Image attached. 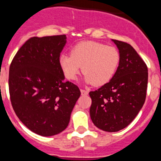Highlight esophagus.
<instances>
[{
  "label": "esophagus",
  "mask_w": 161,
  "mask_h": 161,
  "mask_svg": "<svg viewBox=\"0 0 161 161\" xmlns=\"http://www.w3.org/2000/svg\"><path fill=\"white\" fill-rule=\"evenodd\" d=\"M80 91H81V93H82V95H87L89 93V92L87 91V90H83V89H81Z\"/></svg>",
  "instance_id": "1"
}]
</instances>
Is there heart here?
<instances>
[{"mask_svg":"<svg viewBox=\"0 0 161 161\" xmlns=\"http://www.w3.org/2000/svg\"><path fill=\"white\" fill-rule=\"evenodd\" d=\"M119 63V53L113 46L93 41H84L71 49V56L62 54L59 64L65 77L75 80L82 70L84 82L105 85L113 78Z\"/></svg>","mask_w":161,"mask_h":161,"instance_id":"b5f03b06","label":"heart"}]
</instances>
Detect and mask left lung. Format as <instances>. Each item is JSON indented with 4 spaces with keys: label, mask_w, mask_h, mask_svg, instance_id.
<instances>
[{
    "label": "left lung",
    "mask_w": 161,
    "mask_h": 161,
    "mask_svg": "<svg viewBox=\"0 0 161 161\" xmlns=\"http://www.w3.org/2000/svg\"><path fill=\"white\" fill-rule=\"evenodd\" d=\"M119 49V63L113 78L95 91L90 113L97 128L116 132L125 128L136 117L146 101L148 68L130 45L113 40Z\"/></svg>",
    "instance_id": "left-lung-1"
}]
</instances>
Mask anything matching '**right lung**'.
<instances>
[{"mask_svg": "<svg viewBox=\"0 0 161 161\" xmlns=\"http://www.w3.org/2000/svg\"><path fill=\"white\" fill-rule=\"evenodd\" d=\"M66 35L34 37L19 49L9 68V93L19 120L34 133L53 136L64 130L80 97L64 82L59 58Z\"/></svg>", "mask_w": 161, "mask_h": 161, "instance_id": "obj_1", "label": "right lung"}]
</instances>
